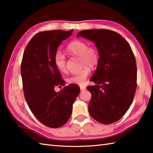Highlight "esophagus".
<instances>
[{
  "label": "esophagus",
  "mask_w": 153,
  "mask_h": 153,
  "mask_svg": "<svg viewBox=\"0 0 153 153\" xmlns=\"http://www.w3.org/2000/svg\"><path fill=\"white\" fill-rule=\"evenodd\" d=\"M79 87H80L81 91H84V90L86 89V87L85 86H83V85H79Z\"/></svg>",
  "instance_id": "1"
}]
</instances>
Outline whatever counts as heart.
I'll list each match as a JSON object with an SVG mask.
<instances>
[{
    "label": "heart",
    "mask_w": 153,
    "mask_h": 153,
    "mask_svg": "<svg viewBox=\"0 0 153 153\" xmlns=\"http://www.w3.org/2000/svg\"><path fill=\"white\" fill-rule=\"evenodd\" d=\"M66 52L69 54L79 56L82 69L71 75L67 78L70 83L83 84L91 73V68L96 67L100 60L99 51L95 46H89L87 42L83 40H75L68 45ZM54 63L57 70L61 73H66V58L61 52L58 51L54 54Z\"/></svg>",
    "instance_id": "heart-1"
}]
</instances>
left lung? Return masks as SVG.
Here are the masks:
<instances>
[{"label":"left lung","instance_id":"left-lung-1","mask_svg":"<svg viewBox=\"0 0 153 153\" xmlns=\"http://www.w3.org/2000/svg\"><path fill=\"white\" fill-rule=\"evenodd\" d=\"M95 43L100 53L97 70L87 87L91 93L90 115L97 122L110 124L125 114L134 100L137 87V65L130 45L121 35L108 30L79 32Z\"/></svg>","mask_w":153,"mask_h":153}]
</instances>
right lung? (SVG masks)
<instances>
[{
    "label": "right lung",
    "instance_id": "right-lung-1",
    "mask_svg": "<svg viewBox=\"0 0 153 153\" xmlns=\"http://www.w3.org/2000/svg\"><path fill=\"white\" fill-rule=\"evenodd\" d=\"M73 30L39 32L25 47L21 64L24 97L36 118L49 128L62 126L69 120L72 105L79 93L75 84L65 86L59 92L54 87L64 86L65 82L54 63V56L62 41Z\"/></svg>",
    "mask_w": 153,
    "mask_h": 153
}]
</instances>
